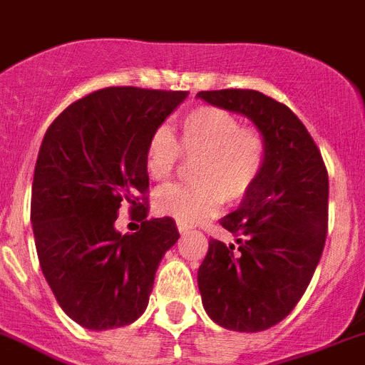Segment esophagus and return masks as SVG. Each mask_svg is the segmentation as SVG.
<instances>
[{
    "mask_svg": "<svg viewBox=\"0 0 365 365\" xmlns=\"http://www.w3.org/2000/svg\"><path fill=\"white\" fill-rule=\"evenodd\" d=\"M178 230H180V234L185 235V234H189L192 228L189 225H182V222H178Z\"/></svg>",
    "mask_w": 365,
    "mask_h": 365,
    "instance_id": "1",
    "label": "esophagus"
}]
</instances>
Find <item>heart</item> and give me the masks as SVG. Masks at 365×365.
Listing matches in <instances>:
<instances>
[{"label":"heart","mask_w":365,"mask_h":365,"mask_svg":"<svg viewBox=\"0 0 365 365\" xmlns=\"http://www.w3.org/2000/svg\"><path fill=\"white\" fill-rule=\"evenodd\" d=\"M182 154L191 161L192 185L161 189L154 207L182 225H198L217 213L222 200H243L267 161V140L256 128H243L234 113L198 107L180 120V139L158 128L146 145V173L155 183L174 178Z\"/></svg>","instance_id":"heart-1"}]
</instances>
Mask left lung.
I'll use <instances>...</instances> for the list:
<instances>
[{
    "label": "left lung",
    "instance_id": "8db88e82",
    "mask_svg": "<svg viewBox=\"0 0 365 365\" xmlns=\"http://www.w3.org/2000/svg\"><path fill=\"white\" fill-rule=\"evenodd\" d=\"M198 98L249 116L267 140V161L241 206L219 220L237 247L210 240L198 269L202 304L228 330L259 332L301 301L321 259L329 228V174L295 113L245 88Z\"/></svg>",
    "mask_w": 365,
    "mask_h": 365
}]
</instances>
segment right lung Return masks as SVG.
<instances>
[{
    "instance_id": "1",
    "label": "right lung",
    "mask_w": 365,
    "mask_h": 365,
    "mask_svg": "<svg viewBox=\"0 0 365 365\" xmlns=\"http://www.w3.org/2000/svg\"><path fill=\"white\" fill-rule=\"evenodd\" d=\"M187 94L102 88L66 107L46 131L31 195L36 254L63 312L85 329L139 319L159 262L180 237L170 217L146 219L145 154ZM122 201L141 220L135 235L114 228Z\"/></svg>"
}]
</instances>
